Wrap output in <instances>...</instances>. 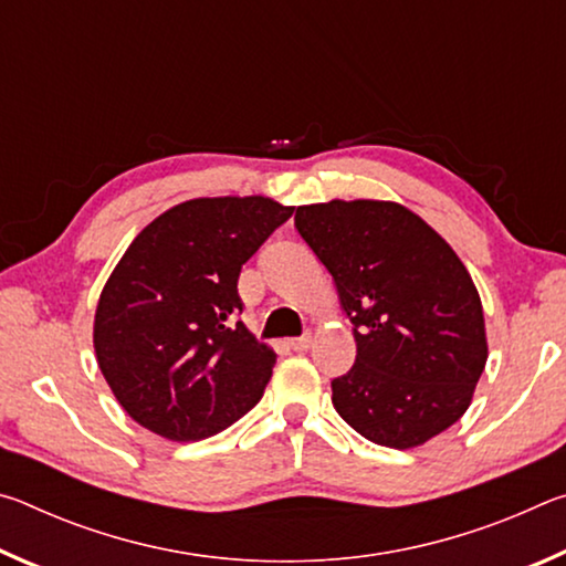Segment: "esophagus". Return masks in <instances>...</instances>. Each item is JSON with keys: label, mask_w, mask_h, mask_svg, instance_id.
<instances>
[{"label": "esophagus", "mask_w": 566, "mask_h": 566, "mask_svg": "<svg viewBox=\"0 0 566 566\" xmlns=\"http://www.w3.org/2000/svg\"><path fill=\"white\" fill-rule=\"evenodd\" d=\"M286 347L294 349V352H306V349L312 347V337H310V334H304V337L290 339V342H286Z\"/></svg>", "instance_id": "esophagus-1"}]
</instances>
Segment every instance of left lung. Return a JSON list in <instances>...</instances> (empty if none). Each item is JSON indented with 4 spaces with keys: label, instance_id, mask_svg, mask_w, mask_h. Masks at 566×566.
Masks as SVG:
<instances>
[{
    "label": "left lung",
    "instance_id": "obj_1",
    "mask_svg": "<svg viewBox=\"0 0 566 566\" xmlns=\"http://www.w3.org/2000/svg\"><path fill=\"white\" fill-rule=\"evenodd\" d=\"M294 227L327 266L357 359L332 405L369 442L411 449L472 405L486 364L482 300L424 219L381 199L296 207Z\"/></svg>",
    "mask_w": 566,
    "mask_h": 566
}]
</instances>
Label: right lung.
<instances>
[{
  "instance_id": "obj_1",
  "label": "right lung",
  "mask_w": 566,
  "mask_h": 566,
  "mask_svg": "<svg viewBox=\"0 0 566 566\" xmlns=\"http://www.w3.org/2000/svg\"><path fill=\"white\" fill-rule=\"evenodd\" d=\"M292 212L262 195L199 197L134 237L99 294L94 352L137 424L197 442L262 399L276 354L234 322L237 280Z\"/></svg>"
}]
</instances>
